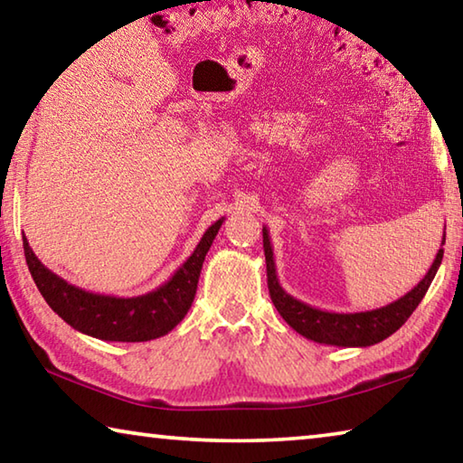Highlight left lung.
I'll list each match as a JSON object with an SVG mask.
<instances>
[{"mask_svg":"<svg viewBox=\"0 0 463 463\" xmlns=\"http://www.w3.org/2000/svg\"><path fill=\"white\" fill-rule=\"evenodd\" d=\"M445 245V232L441 247ZM263 250L265 263H268V288L273 307L278 308L281 318L307 339L325 345H336V347H370V345L388 339L396 333L409 317L419 307L427 289L433 281L435 273L443 260V249L437 250L435 261L430 265L427 276L414 286L409 294L398 298L388 307L365 310V312H326L296 300L284 288L279 286L276 261H273V249L269 241V232L263 226Z\"/></svg>","mask_w":463,"mask_h":463,"instance_id":"8db88e82","label":"left lung"}]
</instances>
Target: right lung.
I'll return each instance as SVG.
<instances>
[{
	"instance_id": "obj_1",
	"label": "right lung",
	"mask_w": 463,
	"mask_h": 463,
	"mask_svg": "<svg viewBox=\"0 0 463 463\" xmlns=\"http://www.w3.org/2000/svg\"><path fill=\"white\" fill-rule=\"evenodd\" d=\"M222 222L224 218L208 226L194 253L165 284L135 298L93 294L69 284L57 273L44 268L34 250L30 249L26 237L22 239H24L28 269L33 273L36 288L41 289L46 304L67 325L101 341L138 343L159 339L182 323L198 289L202 263Z\"/></svg>"
}]
</instances>
